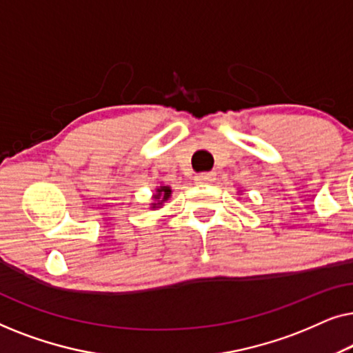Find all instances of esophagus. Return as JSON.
Segmentation results:
<instances>
[{"mask_svg":"<svg viewBox=\"0 0 353 353\" xmlns=\"http://www.w3.org/2000/svg\"><path fill=\"white\" fill-rule=\"evenodd\" d=\"M215 180V172H205V173H199V175L194 176V181L199 183V185H209Z\"/></svg>","mask_w":353,"mask_h":353,"instance_id":"esophagus-1","label":"esophagus"}]
</instances>
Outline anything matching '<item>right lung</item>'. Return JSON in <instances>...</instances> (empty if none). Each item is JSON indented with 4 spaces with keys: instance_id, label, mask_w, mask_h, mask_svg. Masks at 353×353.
Masks as SVG:
<instances>
[{
    "instance_id": "obj_1",
    "label": "right lung",
    "mask_w": 353,
    "mask_h": 353,
    "mask_svg": "<svg viewBox=\"0 0 353 353\" xmlns=\"http://www.w3.org/2000/svg\"><path fill=\"white\" fill-rule=\"evenodd\" d=\"M172 194L170 186H159L156 190V194H154V202L151 204L152 209H161L163 202H165Z\"/></svg>"
}]
</instances>
